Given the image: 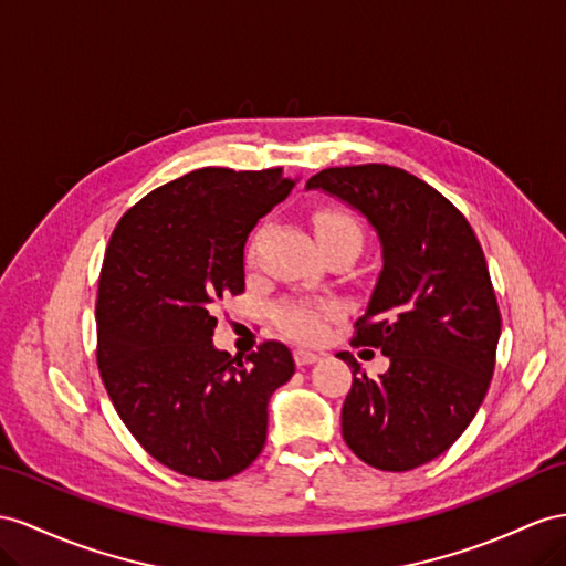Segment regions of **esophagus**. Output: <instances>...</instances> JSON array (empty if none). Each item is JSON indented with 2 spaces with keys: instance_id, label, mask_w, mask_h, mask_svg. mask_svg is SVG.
I'll return each mask as SVG.
<instances>
[{
  "instance_id": "34e87169",
  "label": "esophagus",
  "mask_w": 566,
  "mask_h": 566,
  "mask_svg": "<svg viewBox=\"0 0 566 566\" xmlns=\"http://www.w3.org/2000/svg\"><path fill=\"white\" fill-rule=\"evenodd\" d=\"M294 358H296V366H311L315 360H321V354H315L311 349H296Z\"/></svg>"
}]
</instances>
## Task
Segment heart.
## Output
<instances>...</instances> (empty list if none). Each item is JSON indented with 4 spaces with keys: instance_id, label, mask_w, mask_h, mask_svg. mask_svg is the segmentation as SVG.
Listing matches in <instances>:
<instances>
[{
    "instance_id": "1",
    "label": "heart",
    "mask_w": 566,
    "mask_h": 566,
    "mask_svg": "<svg viewBox=\"0 0 566 566\" xmlns=\"http://www.w3.org/2000/svg\"><path fill=\"white\" fill-rule=\"evenodd\" d=\"M317 241L354 239L364 243V229L349 212L325 208L313 217ZM249 258H253V245H249ZM337 313L335 303H311V301H284L274 308V321L296 339L315 342L325 335L327 321Z\"/></svg>"
}]
</instances>
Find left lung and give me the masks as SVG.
Wrapping results in <instances>:
<instances>
[{
  "label": "left lung",
  "instance_id": "obj_1",
  "mask_svg": "<svg viewBox=\"0 0 566 566\" xmlns=\"http://www.w3.org/2000/svg\"><path fill=\"white\" fill-rule=\"evenodd\" d=\"M306 188L364 214L382 251L354 344L380 349L389 368L370 380L339 354L354 368L344 440L380 471L421 467L469 428L495 370L502 317L481 243L452 202L397 167H329Z\"/></svg>",
  "mask_w": 566,
  "mask_h": 566
}]
</instances>
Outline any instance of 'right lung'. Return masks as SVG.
I'll return each instance as SVG.
<instances>
[{
  "label": "right lung",
  "mask_w": 566,
  "mask_h": 566,
  "mask_svg": "<svg viewBox=\"0 0 566 566\" xmlns=\"http://www.w3.org/2000/svg\"><path fill=\"white\" fill-rule=\"evenodd\" d=\"M298 179L282 167H202L155 188L109 239L97 289V366L124 426L167 469L224 481L268 438V401L292 378L280 342L231 356L214 308L241 294L245 239Z\"/></svg>",
  "instance_id": "obj_1"
}]
</instances>
